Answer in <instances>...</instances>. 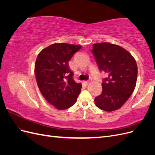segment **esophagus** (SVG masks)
<instances>
[{
	"mask_svg": "<svg viewBox=\"0 0 155 155\" xmlns=\"http://www.w3.org/2000/svg\"><path fill=\"white\" fill-rule=\"evenodd\" d=\"M91 82V79H88V80H87V81H85V83L86 84V85H88V84Z\"/></svg>",
	"mask_w": 155,
	"mask_h": 155,
	"instance_id": "obj_1",
	"label": "esophagus"
}]
</instances>
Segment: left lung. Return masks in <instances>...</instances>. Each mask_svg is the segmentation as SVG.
Listing matches in <instances>:
<instances>
[{
	"label": "left lung",
	"mask_w": 155,
	"mask_h": 155,
	"mask_svg": "<svg viewBox=\"0 0 155 155\" xmlns=\"http://www.w3.org/2000/svg\"><path fill=\"white\" fill-rule=\"evenodd\" d=\"M92 52L100 70L107 76L103 79L102 92L95 97V104L103 110H116L134 90L138 74L137 63L129 51L109 43L94 44Z\"/></svg>",
	"instance_id": "left-lung-1"
}]
</instances>
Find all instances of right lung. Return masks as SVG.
<instances>
[{
  "label": "right lung",
  "mask_w": 155,
  "mask_h": 155,
  "mask_svg": "<svg viewBox=\"0 0 155 155\" xmlns=\"http://www.w3.org/2000/svg\"><path fill=\"white\" fill-rule=\"evenodd\" d=\"M81 48L80 45L55 43L42 50L37 56L35 74L42 94L59 110L74 105L81 92V85L73 79L68 61Z\"/></svg>",
  "instance_id": "1"
}]
</instances>
